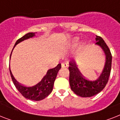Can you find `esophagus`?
<instances>
[{
	"label": "esophagus",
	"instance_id": "esophagus-1",
	"mask_svg": "<svg viewBox=\"0 0 120 120\" xmlns=\"http://www.w3.org/2000/svg\"><path fill=\"white\" fill-rule=\"evenodd\" d=\"M61 65H62V68H66L68 66V65L67 63H62Z\"/></svg>",
	"mask_w": 120,
	"mask_h": 120
}]
</instances>
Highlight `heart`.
Instances as JSON below:
<instances>
[{
	"label": "heart",
	"instance_id": "1",
	"mask_svg": "<svg viewBox=\"0 0 120 120\" xmlns=\"http://www.w3.org/2000/svg\"><path fill=\"white\" fill-rule=\"evenodd\" d=\"M77 41V38H74V39H73V40H72V41H71V44H72V45H75Z\"/></svg>",
	"mask_w": 120,
	"mask_h": 120
}]
</instances>
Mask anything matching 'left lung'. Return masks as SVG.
<instances>
[{
  "label": "left lung",
  "instance_id": "left-lung-1",
  "mask_svg": "<svg viewBox=\"0 0 120 120\" xmlns=\"http://www.w3.org/2000/svg\"><path fill=\"white\" fill-rule=\"evenodd\" d=\"M96 45H98L103 49L106 56V61L104 68L100 77L95 80L86 79L82 75L75 61L69 62L70 77L69 82L71 90L82 97H91L97 95L102 91L108 83L111 68H112V56L110 50L106 43L101 37L96 36Z\"/></svg>",
  "mask_w": 120,
  "mask_h": 120
}]
</instances>
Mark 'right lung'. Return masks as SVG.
<instances>
[{"label": "right lung", "mask_w": 120, "mask_h": 120, "mask_svg": "<svg viewBox=\"0 0 120 120\" xmlns=\"http://www.w3.org/2000/svg\"><path fill=\"white\" fill-rule=\"evenodd\" d=\"M35 33L29 32L27 34H25L24 36H23L20 38H19L15 42L14 49V47L20 42L29 39L30 38H32L33 37L35 36ZM13 49H12V50H13ZM12 52L10 54V56L12 55ZM60 68H61V64H59L56 67L52 68V69H49L47 71L46 75L43 77V78L41 79L40 82H38L36 85L31 86H27L22 85L19 83L15 79L12 75L10 68L9 70H10V76H11L12 80L13 81V83H14V85L15 86L16 88L18 90V91H19L25 98L34 101H40L46 98L52 91L55 80L57 73Z\"/></svg>", "instance_id": "right-lung-1"}]
</instances>
